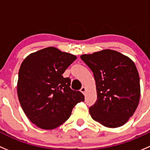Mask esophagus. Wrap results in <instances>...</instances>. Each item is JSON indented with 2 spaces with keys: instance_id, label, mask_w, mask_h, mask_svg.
Instances as JSON below:
<instances>
[{
  "instance_id": "34e87169",
  "label": "esophagus",
  "mask_w": 150,
  "mask_h": 150,
  "mask_svg": "<svg viewBox=\"0 0 150 150\" xmlns=\"http://www.w3.org/2000/svg\"><path fill=\"white\" fill-rule=\"evenodd\" d=\"M86 90V89L85 86H82V87L81 88V89H80V91H81V92H82V93L84 94H84H85Z\"/></svg>"
}]
</instances>
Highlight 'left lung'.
Returning a JSON list of instances; mask_svg holds the SVG:
<instances>
[{"label":"left lung","instance_id":"1","mask_svg":"<svg viewBox=\"0 0 150 150\" xmlns=\"http://www.w3.org/2000/svg\"><path fill=\"white\" fill-rule=\"evenodd\" d=\"M80 58L93 72L98 99L89 108L94 121L108 128L126 123L138 107L140 83L134 61L126 55L105 49Z\"/></svg>","mask_w":150,"mask_h":150}]
</instances>
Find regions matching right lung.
<instances>
[{"label":"right lung","instance_id":"add662e5","mask_svg":"<svg viewBox=\"0 0 150 150\" xmlns=\"http://www.w3.org/2000/svg\"><path fill=\"white\" fill-rule=\"evenodd\" d=\"M76 56L48 47L30 53L18 71L17 95L24 113L35 126L52 130L65 123L76 105L84 101L62 74Z\"/></svg>","mask_w":150,"mask_h":150}]
</instances>
